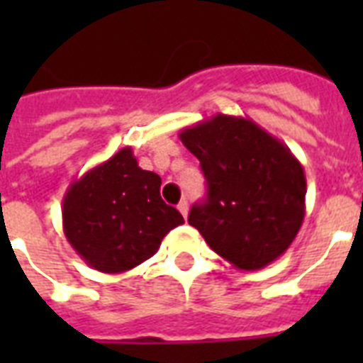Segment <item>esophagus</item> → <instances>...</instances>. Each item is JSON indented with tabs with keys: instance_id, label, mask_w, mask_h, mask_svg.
<instances>
[{
	"instance_id": "1",
	"label": "esophagus",
	"mask_w": 363,
	"mask_h": 363,
	"mask_svg": "<svg viewBox=\"0 0 363 363\" xmlns=\"http://www.w3.org/2000/svg\"><path fill=\"white\" fill-rule=\"evenodd\" d=\"M177 209L181 211V215L186 218V216H188V201H186V199H182L181 203L177 205Z\"/></svg>"
}]
</instances>
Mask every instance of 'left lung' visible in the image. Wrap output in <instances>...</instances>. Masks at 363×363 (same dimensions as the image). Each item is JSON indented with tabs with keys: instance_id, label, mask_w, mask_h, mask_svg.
<instances>
[{
	"instance_id": "1",
	"label": "left lung",
	"mask_w": 363,
	"mask_h": 363,
	"mask_svg": "<svg viewBox=\"0 0 363 363\" xmlns=\"http://www.w3.org/2000/svg\"><path fill=\"white\" fill-rule=\"evenodd\" d=\"M179 137L207 179V199L188 215L205 242L245 271L286 252L303 224L307 194L292 150L250 118L220 113Z\"/></svg>"
}]
</instances>
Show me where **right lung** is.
I'll use <instances>...</instances> for the list:
<instances>
[{
	"mask_svg": "<svg viewBox=\"0 0 363 363\" xmlns=\"http://www.w3.org/2000/svg\"><path fill=\"white\" fill-rule=\"evenodd\" d=\"M162 179L122 148L71 182L64 196V233L77 254L101 273H124L156 254L184 218L160 196Z\"/></svg>",
	"mask_w": 363,
	"mask_h": 363,
	"instance_id": "obj_1",
	"label": "right lung"
}]
</instances>
